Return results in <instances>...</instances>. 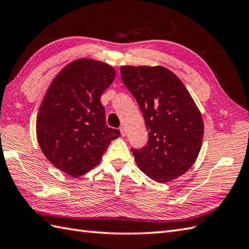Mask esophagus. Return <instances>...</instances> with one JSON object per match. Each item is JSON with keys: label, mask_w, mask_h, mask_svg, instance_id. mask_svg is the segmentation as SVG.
<instances>
[{"label": "esophagus", "mask_w": 249, "mask_h": 249, "mask_svg": "<svg viewBox=\"0 0 249 249\" xmlns=\"http://www.w3.org/2000/svg\"><path fill=\"white\" fill-rule=\"evenodd\" d=\"M120 131H121V136H122V137L126 136V129H125L124 126H121L120 127Z\"/></svg>", "instance_id": "obj_1"}]
</instances>
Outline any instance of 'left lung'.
I'll return each instance as SVG.
<instances>
[{
  "mask_svg": "<svg viewBox=\"0 0 249 249\" xmlns=\"http://www.w3.org/2000/svg\"><path fill=\"white\" fill-rule=\"evenodd\" d=\"M121 77L148 131L146 145L131 148L138 166L157 182L184 174L197 158L204 137L201 114L186 87L163 67H121Z\"/></svg>",
  "mask_w": 249,
  "mask_h": 249,
  "instance_id": "1",
  "label": "left lung"
}]
</instances>
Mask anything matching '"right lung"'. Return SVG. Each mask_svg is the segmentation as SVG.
<instances>
[{"label":"right lung","instance_id":"right-lung-1","mask_svg":"<svg viewBox=\"0 0 249 249\" xmlns=\"http://www.w3.org/2000/svg\"><path fill=\"white\" fill-rule=\"evenodd\" d=\"M115 77L107 63L77 59L50 85L37 117L40 148L51 163L78 177L100 162L120 130L106 125L101 96Z\"/></svg>","mask_w":249,"mask_h":249}]
</instances>
